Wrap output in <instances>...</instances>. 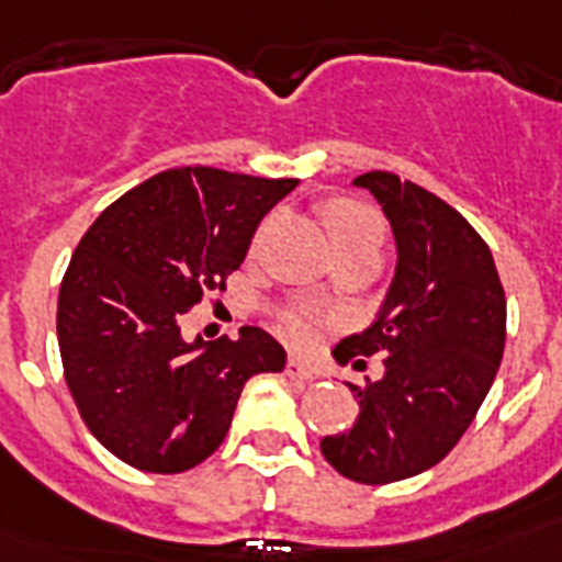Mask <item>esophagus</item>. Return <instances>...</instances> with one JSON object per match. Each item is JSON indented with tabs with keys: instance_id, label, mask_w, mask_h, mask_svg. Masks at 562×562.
<instances>
[{
	"instance_id": "1",
	"label": "esophagus",
	"mask_w": 562,
	"mask_h": 562,
	"mask_svg": "<svg viewBox=\"0 0 562 562\" xmlns=\"http://www.w3.org/2000/svg\"><path fill=\"white\" fill-rule=\"evenodd\" d=\"M286 376H292V380H315V371L310 369V366H304V362L301 360H295V357H290V360H286Z\"/></svg>"
}]
</instances>
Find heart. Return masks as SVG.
I'll use <instances>...</instances> for the list:
<instances>
[{"mask_svg": "<svg viewBox=\"0 0 562 562\" xmlns=\"http://www.w3.org/2000/svg\"><path fill=\"white\" fill-rule=\"evenodd\" d=\"M329 227L337 252L362 250V247L380 250L382 245V220L371 207L357 205V202H335L329 207ZM284 335L297 346L310 342L315 335V315L306 310L286 312Z\"/></svg>", "mask_w": 562, "mask_h": 562, "instance_id": "b5f03b06", "label": "heart"}]
</instances>
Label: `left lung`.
Wrapping results in <instances>:
<instances>
[{
	"instance_id": "8db88e82",
	"label": "left lung",
	"mask_w": 562,
	"mask_h": 562,
	"mask_svg": "<svg viewBox=\"0 0 562 562\" xmlns=\"http://www.w3.org/2000/svg\"><path fill=\"white\" fill-rule=\"evenodd\" d=\"M351 186L391 222L396 267L374 324L335 357L385 355V374L351 385L360 414L321 453L346 479L391 484L439 464L470 428L504 357L506 297L484 238L436 193L389 171Z\"/></svg>"
}]
</instances>
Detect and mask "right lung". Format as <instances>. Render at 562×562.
Returning a JSON list of instances; mask_svg holds the SVG:
<instances>
[{
  "mask_svg": "<svg viewBox=\"0 0 562 562\" xmlns=\"http://www.w3.org/2000/svg\"><path fill=\"white\" fill-rule=\"evenodd\" d=\"M297 180L188 166L123 193L92 222L58 292V349L81 419L112 456L182 473L225 441L245 382L284 371L258 326L186 340L180 321L241 267L258 222Z\"/></svg>",
  "mask_w": 562,
  "mask_h": 562,
  "instance_id": "obj_1",
  "label": "right lung"
}]
</instances>
